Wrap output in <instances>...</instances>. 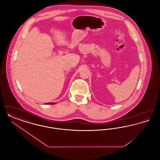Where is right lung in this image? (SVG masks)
<instances>
[{
  "instance_id": "1",
  "label": "right lung",
  "mask_w": 160,
  "mask_h": 160,
  "mask_svg": "<svg viewBox=\"0 0 160 160\" xmlns=\"http://www.w3.org/2000/svg\"><path fill=\"white\" fill-rule=\"evenodd\" d=\"M56 104L55 102H48V103H46V104Z\"/></svg>"
}]
</instances>
